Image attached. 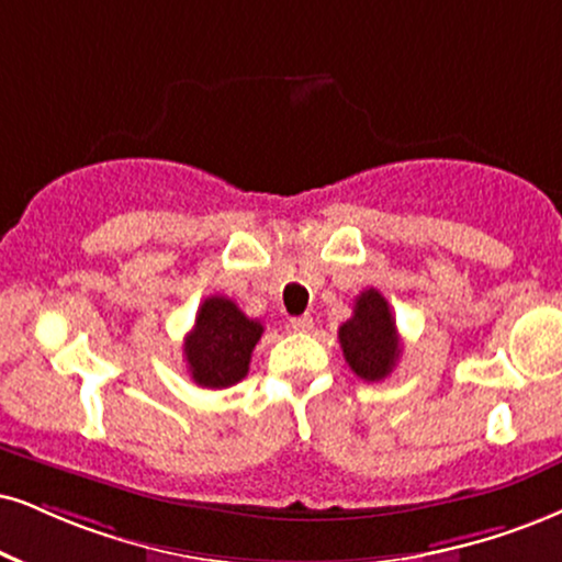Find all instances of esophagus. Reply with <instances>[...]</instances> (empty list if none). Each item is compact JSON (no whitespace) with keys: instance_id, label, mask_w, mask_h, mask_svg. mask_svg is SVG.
Masks as SVG:
<instances>
[{"instance_id":"1","label":"esophagus","mask_w":562,"mask_h":562,"mask_svg":"<svg viewBox=\"0 0 562 562\" xmlns=\"http://www.w3.org/2000/svg\"><path fill=\"white\" fill-rule=\"evenodd\" d=\"M289 328L296 330V334H307V330L313 328V317H310V315L292 317V321H289Z\"/></svg>"}]
</instances>
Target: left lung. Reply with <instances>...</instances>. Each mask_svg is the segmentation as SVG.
I'll use <instances>...</instances> for the list:
<instances>
[{"instance_id":"left-lung-1","label":"left lung","mask_w":562,"mask_h":562,"mask_svg":"<svg viewBox=\"0 0 562 562\" xmlns=\"http://www.w3.org/2000/svg\"><path fill=\"white\" fill-rule=\"evenodd\" d=\"M344 359L362 380H383L391 375L401 357V338L391 307L378 289H364L357 296L355 315L338 328Z\"/></svg>"}]
</instances>
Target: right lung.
I'll return each instance as SVG.
<instances>
[{
  "label": "right lung",
  "instance_id": "1",
  "mask_svg": "<svg viewBox=\"0 0 562 562\" xmlns=\"http://www.w3.org/2000/svg\"><path fill=\"white\" fill-rule=\"evenodd\" d=\"M262 325L249 321L226 296H207L200 304L195 328L184 338L187 370L200 387H228L247 375Z\"/></svg>",
  "mask_w": 562,
  "mask_h": 562
}]
</instances>
